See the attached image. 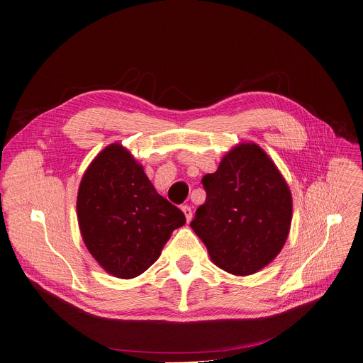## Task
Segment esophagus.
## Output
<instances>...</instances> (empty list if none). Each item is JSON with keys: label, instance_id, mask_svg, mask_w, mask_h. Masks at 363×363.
I'll return each mask as SVG.
<instances>
[{"label": "esophagus", "instance_id": "obj_1", "mask_svg": "<svg viewBox=\"0 0 363 363\" xmlns=\"http://www.w3.org/2000/svg\"><path fill=\"white\" fill-rule=\"evenodd\" d=\"M182 211L185 214V218H186V223H189L192 220V210L189 206H182Z\"/></svg>", "mask_w": 363, "mask_h": 363}]
</instances>
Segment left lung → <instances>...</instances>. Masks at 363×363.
<instances>
[{
  "label": "left lung",
  "mask_w": 363,
  "mask_h": 363,
  "mask_svg": "<svg viewBox=\"0 0 363 363\" xmlns=\"http://www.w3.org/2000/svg\"><path fill=\"white\" fill-rule=\"evenodd\" d=\"M201 182L206 203L191 227L211 260L239 277L265 268L285 245L292 217L291 192L275 163L257 145L242 143Z\"/></svg>",
  "instance_id": "obj_1"
}]
</instances>
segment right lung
<instances>
[{
  "instance_id": "obj_1",
  "label": "right lung",
  "mask_w": 363,
  "mask_h": 363,
  "mask_svg": "<svg viewBox=\"0 0 363 363\" xmlns=\"http://www.w3.org/2000/svg\"><path fill=\"white\" fill-rule=\"evenodd\" d=\"M77 211L89 253L123 279L152 267L171 233L185 224L184 213L156 192L142 164L117 143L88 167Z\"/></svg>"
}]
</instances>
